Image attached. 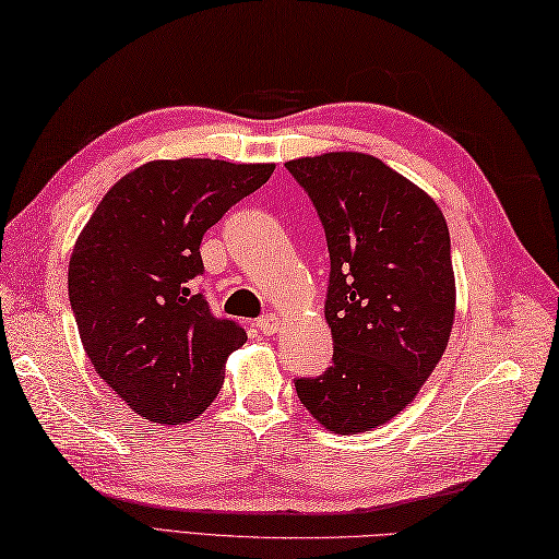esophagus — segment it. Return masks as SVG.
<instances>
[{"label":"esophagus","instance_id":"esophagus-1","mask_svg":"<svg viewBox=\"0 0 559 559\" xmlns=\"http://www.w3.org/2000/svg\"><path fill=\"white\" fill-rule=\"evenodd\" d=\"M257 326H259V331L261 334H266V336H273L278 331V326H281V319L273 314V312H266V314H261L259 319H257Z\"/></svg>","mask_w":559,"mask_h":559}]
</instances>
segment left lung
Instances as JSON below:
<instances>
[{
  "label": "left lung",
  "mask_w": 559,
  "mask_h": 559,
  "mask_svg": "<svg viewBox=\"0 0 559 559\" xmlns=\"http://www.w3.org/2000/svg\"><path fill=\"white\" fill-rule=\"evenodd\" d=\"M324 225L326 324L334 362L295 379L326 430L365 432L394 418L444 355L456 286L442 211L374 156L324 153L286 163Z\"/></svg>",
  "instance_id": "obj_1"
}]
</instances>
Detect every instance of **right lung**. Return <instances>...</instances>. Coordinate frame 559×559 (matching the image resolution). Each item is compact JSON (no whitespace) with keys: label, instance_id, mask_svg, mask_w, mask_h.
Returning <instances> with one entry per match:
<instances>
[{"label":"right lung","instance_id":"obj_1","mask_svg":"<svg viewBox=\"0 0 559 559\" xmlns=\"http://www.w3.org/2000/svg\"><path fill=\"white\" fill-rule=\"evenodd\" d=\"M273 163L151 160L124 175L81 230L69 259V302L100 379L144 420H194L218 396L225 360L247 341L192 281L199 245Z\"/></svg>","mask_w":559,"mask_h":559}]
</instances>
